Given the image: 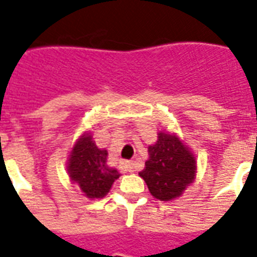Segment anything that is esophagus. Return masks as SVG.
Returning a JSON list of instances; mask_svg holds the SVG:
<instances>
[{
  "label": "esophagus",
  "mask_w": 257,
  "mask_h": 257,
  "mask_svg": "<svg viewBox=\"0 0 257 257\" xmlns=\"http://www.w3.org/2000/svg\"><path fill=\"white\" fill-rule=\"evenodd\" d=\"M124 169H126L127 172L134 173L137 170V164H135L134 161H127V162H124Z\"/></svg>",
  "instance_id": "34e87169"
}]
</instances>
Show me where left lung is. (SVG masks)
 <instances>
[{
  "label": "left lung",
  "mask_w": 257,
  "mask_h": 257,
  "mask_svg": "<svg viewBox=\"0 0 257 257\" xmlns=\"http://www.w3.org/2000/svg\"><path fill=\"white\" fill-rule=\"evenodd\" d=\"M149 160L139 172L151 196L160 201H172L182 196L196 180L197 161L190 147L176 134L160 131L158 139L149 149Z\"/></svg>",
  "instance_id": "8db88e82"
}]
</instances>
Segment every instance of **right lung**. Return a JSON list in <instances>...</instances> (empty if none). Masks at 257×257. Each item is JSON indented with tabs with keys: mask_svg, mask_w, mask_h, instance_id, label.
Masks as SVG:
<instances>
[{
	"mask_svg": "<svg viewBox=\"0 0 257 257\" xmlns=\"http://www.w3.org/2000/svg\"><path fill=\"white\" fill-rule=\"evenodd\" d=\"M107 157L108 151L96 146L91 131L81 135L69 153L67 162L69 180L91 200L103 198L120 176L116 169L108 166Z\"/></svg>",
	"mask_w": 257,
	"mask_h": 257,
	"instance_id": "right-lung-1",
	"label": "right lung"
}]
</instances>
